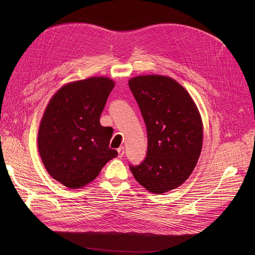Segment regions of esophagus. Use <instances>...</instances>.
I'll return each mask as SVG.
<instances>
[{
	"mask_svg": "<svg viewBox=\"0 0 255 255\" xmlns=\"http://www.w3.org/2000/svg\"><path fill=\"white\" fill-rule=\"evenodd\" d=\"M124 153H125V148H124V146H120V148L118 149V154H119V157H120V158H121V157H123Z\"/></svg>",
	"mask_w": 255,
	"mask_h": 255,
	"instance_id": "esophagus-1",
	"label": "esophagus"
}]
</instances>
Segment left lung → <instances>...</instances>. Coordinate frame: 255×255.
<instances>
[{
	"mask_svg": "<svg viewBox=\"0 0 255 255\" xmlns=\"http://www.w3.org/2000/svg\"><path fill=\"white\" fill-rule=\"evenodd\" d=\"M128 85L148 136L145 159L130 169L152 193L176 189L190 177L202 152L204 125L197 106L186 89L169 76L138 75Z\"/></svg>",
	"mask_w": 255,
	"mask_h": 255,
	"instance_id": "obj_1",
	"label": "left lung"
}]
</instances>
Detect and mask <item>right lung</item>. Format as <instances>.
Instances as JSON below:
<instances>
[{
    "instance_id": "add662e5",
    "label": "right lung",
    "mask_w": 255,
    "mask_h": 255,
    "mask_svg": "<svg viewBox=\"0 0 255 255\" xmlns=\"http://www.w3.org/2000/svg\"><path fill=\"white\" fill-rule=\"evenodd\" d=\"M115 82L92 76L61 87L44 111L38 130V152L51 178L69 189L83 188L118 156L110 148L113 131L100 116Z\"/></svg>"
}]
</instances>
